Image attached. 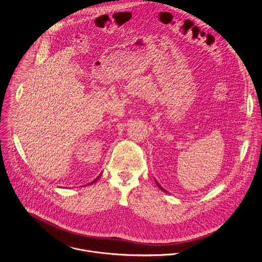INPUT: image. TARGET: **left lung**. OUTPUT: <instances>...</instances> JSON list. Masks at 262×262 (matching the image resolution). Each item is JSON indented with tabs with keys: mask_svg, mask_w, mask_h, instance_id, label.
<instances>
[{
	"mask_svg": "<svg viewBox=\"0 0 262 262\" xmlns=\"http://www.w3.org/2000/svg\"><path fill=\"white\" fill-rule=\"evenodd\" d=\"M155 181H156V180H155ZM156 184H157V186H158V187H159V188H160L162 191H165V192H166V190H165V189H164V188H163V187H162V186H161V185H160V184H159L157 181H156Z\"/></svg>",
	"mask_w": 262,
	"mask_h": 262,
	"instance_id": "obj_1",
	"label": "left lung"
}]
</instances>
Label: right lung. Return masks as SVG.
<instances>
[{"instance_id":"obj_1","label":"right lung","mask_w":262,"mask_h":262,"mask_svg":"<svg viewBox=\"0 0 262 262\" xmlns=\"http://www.w3.org/2000/svg\"><path fill=\"white\" fill-rule=\"evenodd\" d=\"M99 177H100V176H99ZM99 177H98V178H96V179H95V180H94V181H93V182H91V183H89V184H93V183H94V182H96V181H97V180H98V179H99Z\"/></svg>"}]
</instances>
